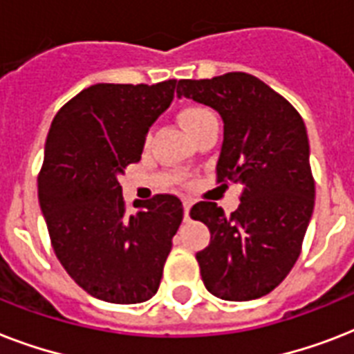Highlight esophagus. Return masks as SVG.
Segmentation results:
<instances>
[{"mask_svg": "<svg viewBox=\"0 0 354 354\" xmlns=\"http://www.w3.org/2000/svg\"><path fill=\"white\" fill-rule=\"evenodd\" d=\"M191 205H193L191 200H183V218H185V221H189V211H191Z\"/></svg>", "mask_w": 354, "mask_h": 354, "instance_id": "esophagus-1", "label": "esophagus"}]
</instances>
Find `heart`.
<instances>
[{"mask_svg": "<svg viewBox=\"0 0 354 354\" xmlns=\"http://www.w3.org/2000/svg\"><path fill=\"white\" fill-rule=\"evenodd\" d=\"M207 118H213V113L204 106H187L182 113H180L182 124L185 127L187 132H191L194 127H198L200 122L205 121Z\"/></svg>", "mask_w": 354, "mask_h": 354, "instance_id": "1", "label": "heart"}]
</instances>
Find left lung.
Here are the masks:
<instances>
[{"label": "left lung", "mask_w": 354, "mask_h": 354, "mask_svg": "<svg viewBox=\"0 0 354 354\" xmlns=\"http://www.w3.org/2000/svg\"><path fill=\"white\" fill-rule=\"evenodd\" d=\"M178 97L213 108L224 122L218 182L241 183L232 215L198 202L191 218L209 227L196 253L205 288L226 301L266 296L285 279L301 252L314 209L307 128L290 102L248 73L180 80Z\"/></svg>", "instance_id": "obj_1"}]
</instances>
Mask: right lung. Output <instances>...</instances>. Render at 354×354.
I'll return each mask as SVG.
<instances>
[{
  "label": "right lung",
  "mask_w": 354,
  "mask_h": 354,
  "mask_svg": "<svg viewBox=\"0 0 354 354\" xmlns=\"http://www.w3.org/2000/svg\"><path fill=\"white\" fill-rule=\"evenodd\" d=\"M176 84H93L60 108L47 133L38 200L53 250L71 279L102 301L154 296L182 224L180 198L136 200L138 213H128L119 183L141 160Z\"/></svg>",
  "instance_id": "add662e5"
}]
</instances>
